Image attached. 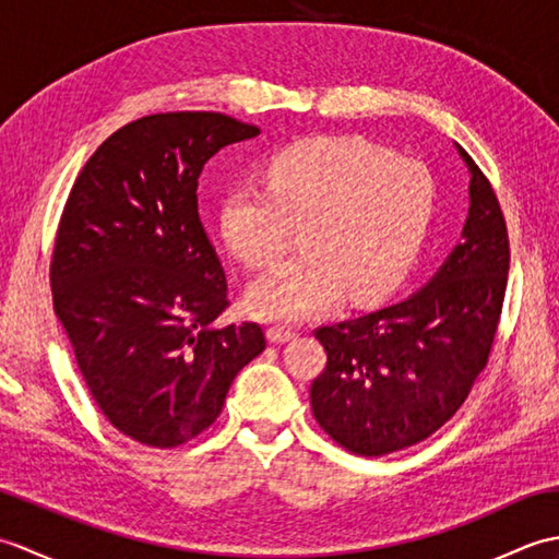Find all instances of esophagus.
<instances>
[{
	"label": "esophagus",
	"instance_id": "esophagus-1",
	"mask_svg": "<svg viewBox=\"0 0 559 559\" xmlns=\"http://www.w3.org/2000/svg\"><path fill=\"white\" fill-rule=\"evenodd\" d=\"M295 336V331L293 329H286V326H271L269 331H266V338L271 341V343H288V341H293Z\"/></svg>",
	"mask_w": 559,
	"mask_h": 559
}]
</instances>
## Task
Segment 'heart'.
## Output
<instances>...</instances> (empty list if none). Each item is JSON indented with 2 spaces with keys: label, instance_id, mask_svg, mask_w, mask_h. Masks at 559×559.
I'll list each match as a JSON object with an SVG mask.
<instances>
[{
  "label": "heart",
  "instance_id": "1",
  "mask_svg": "<svg viewBox=\"0 0 559 559\" xmlns=\"http://www.w3.org/2000/svg\"><path fill=\"white\" fill-rule=\"evenodd\" d=\"M264 187L237 185L221 201V235L247 266L283 254L300 228L302 254L261 273L247 310L278 324L394 288L418 257L437 204L432 170L360 136H312L273 153Z\"/></svg>",
  "mask_w": 559,
  "mask_h": 559
}]
</instances>
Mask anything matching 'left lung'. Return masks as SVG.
<instances>
[{"mask_svg":"<svg viewBox=\"0 0 559 559\" xmlns=\"http://www.w3.org/2000/svg\"><path fill=\"white\" fill-rule=\"evenodd\" d=\"M454 146L471 175L461 242L408 298L314 334L326 350L310 389L314 418L353 454L423 442L459 411L488 362L507 290V225L490 182Z\"/></svg>","mask_w":559,"mask_h":559,"instance_id":"1","label":"left lung"}]
</instances>
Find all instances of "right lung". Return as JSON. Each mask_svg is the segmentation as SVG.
I'll return each mask as SVG.
<instances>
[{
	"label": "right lung",
	"mask_w": 559,
	"mask_h": 559,
	"mask_svg": "<svg viewBox=\"0 0 559 559\" xmlns=\"http://www.w3.org/2000/svg\"><path fill=\"white\" fill-rule=\"evenodd\" d=\"M254 136L221 112L141 117L83 165L59 221L55 312L105 418L146 447L206 430L266 348L259 324H216L228 281L197 201L204 165Z\"/></svg>",
	"instance_id": "obj_1"
}]
</instances>
